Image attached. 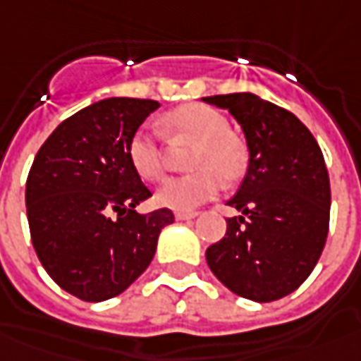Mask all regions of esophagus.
<instances>
[{
  "label": "esophagus",
  "instance_id": "1",
  "mask_svg": "<svg viewBox=\"0 0 361 361\" xmlns=\"http://www.w3.org/2000/svg\"><path fill=\"white\" fill-rule=\"evenodd\" d=\"M196 216H198L196 210H176L175 212L176 220H192V218H196Z\"/></svg>",
  "mask_w": 361,
  "mask_h": 361
}]
</instances>
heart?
Here are the masks:
<instances>
[{"instance_id": "b5f03b06", "label": "heart", "mask_w": 361, "mask_h": 361, "mask_svg": "<svg viewBox=\"0 0 361 361\" xmlns=\"http://www.w3.org/2000/svg\"><path fill=\"white\" fill-rule=\"evenodd\" d=\"M163 126L169 135L195 143L188 155L192 173L169 178L159 188L157 200L173 210H192L212 198L222 180L233 185L242 180L250 165V149L240 135L230 131L222 111L204 104H186L165 114ZM128 157L137 175L157 183L165 175L161 141L151 129H137L128 145Z\"/></svg>"}]
</instances>
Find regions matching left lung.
I'll return each mask as SVG.
<instances>
[{"label":"left lung","mask_w":361,"mask_h":361,"mask_svg":"<svg viewBox=\"0 0 361 361\" xmlns=\"http://www.w3.org/2000/svg\"><path fill=\"white\" fill-rule=\"evenodd\" d=\"M204 102L228 109L242 126L250 166L228 206L220 242L206 250L212 273L243 299L271 302L299 289L324 250L330 224V178L317 139L287 109L255 94Z\"/></svg>","instance_id":"1"}]
</instances>
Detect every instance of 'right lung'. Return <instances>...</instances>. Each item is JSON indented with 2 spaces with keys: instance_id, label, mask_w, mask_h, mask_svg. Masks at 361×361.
I'll return each mask as SVG.
<instances>
[{
  "instance_id": "1",
  "label": "right lung",
  "mask_w": 361,
  "mask_h": 361,
  "mask_svg": "<svg viewBox=\"0 0 361 361\" xmlns=\"http://www.w3.org/2000/svg\"><path fill=\"white\" fill-rule=\"evenodd\" d=\"M155 100L108 98L64 119L35 155L25 186L37 257L78 299L100 302L147 269L169 208L137 214L151 196L128 157L131 135Z\"/></svg>"
}]
</instances>
